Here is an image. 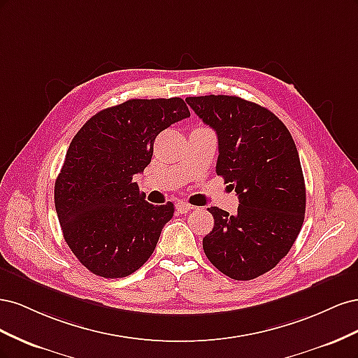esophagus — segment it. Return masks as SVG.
Segmentation results:
<instances>
[{
	"label": "esophagus",
	"instance_id": "obj_1",
	"mask_svg": "<svg viewBox=\"0 0 358 358\" xmlns=\"http://www.w3.org/2000/svg\"><path fill=\"white\" fill-rule=\"evenodd\" d=\"M191 209H194L191 204H188V203H185V201H179V203H176V210L179 212V213H187V212H189Z\"/></svg>",
	"mask_w": 358,
	"mask_h": 358
}]
</instances>
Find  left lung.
<instances>
[{
  "label": "left lung",
  "mask_w": 358,
  "mask_h": 358,
  "mask_svg": "<svg viewBox=\"0 0 358 358\" xmlns=\"http://www.w3.org/2000/svg\"><path fill=\"white\" fill-rule=\"evenodd\" d=\"M187 103L216 131V175L239 196L236 215L209 208L215 225L203 239L204 254L231 279H255L288 254L305 221L296 143L276 115L241 96H188Z\"/></svg>",
  "instance_id": "obj_1"
}]
</instances>
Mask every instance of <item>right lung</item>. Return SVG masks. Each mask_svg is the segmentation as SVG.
Segmentation results:
<instances>
[{
    "label": "right lung",
    "instance_id": "obj_1",
    "mask_svg": "<svg viewBox=\"0 0 358 358\" xmlns=\"http://www.w3.org/2000/svg\"><path fill=\"white\" fill-rule=\"evenodd\" d=\"M189 116L175 99H133L94 115L71 140L55 182V209L71 252L103 278H125L152 255L171 201L145 200L134 176L154 154L157 136Z\"/></svg>",
    "mask_w": 358,
    "mask_h": 358
}]
</instances>
